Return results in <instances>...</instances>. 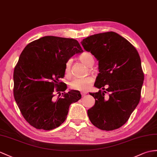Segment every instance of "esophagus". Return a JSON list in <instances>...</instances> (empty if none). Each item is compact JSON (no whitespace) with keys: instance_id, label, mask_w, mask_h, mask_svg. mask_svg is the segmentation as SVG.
I'll list each match as a JSON object with an SVG mask.
<instances>
[{"instance_id":"1","label":"esophagus","mask_w":157,"mask_h":157,"mask_svg":"<svg viewBox=\"0 0 157 157\" xmlns=\"http://www.w3.org/2000/svg\"><path fill=\"white\" fill-rule=\"evenodd\" d=\"M87 94V93L86 92H82L81 93V94H82V96L83 97V96H85V95Z\"/></svg>"}]
</instances>
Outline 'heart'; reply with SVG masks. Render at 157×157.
<instances>
[{
	"instance_id": "1",
	"label": "heart",
	"mask_w": 157,
	"mask_h": 157,
	"mask_svg": "<svg viewBox=\"0 0 157 157\" xmlns=\"http://www.w3.org/2000/svg\"><path fill=\"white\" fill-rule=\"evenodd\" d=\"M79 60L87 67H91L94 64V58L90 52H83L78 56ZM71 60H68L65 64V72L66 76H69L71 74ZM94 81L92 76H86L85 78H75L70 82L69 86L71 89L80 91H86L93 85Z\"/></svg>"
}]
</instances>
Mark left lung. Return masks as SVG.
Listing matches in <instances>:
<instances>
[{"instance_id": "1", "label": "left lung", "mask_w": 157, "mask_h": 157, "mask_svg": "<svg viewBox=\"0 0 157 157\" xmlns=\"http://www.w3.org/2000/svg\"><path fill=\"white\" fill-rule=\"evenodd\" d=\"M85 51L98 61L99 73L94 86L98 93H89L95 104L87 113L94 126L113 131L124 124L138 105L144 73L138 51L129 42L114 32L91 35L81 42ZM109 93V96L105 93Z\"/></svg>"}]
</instances>
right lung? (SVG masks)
I'll return each instance as SVG.
<instances>
[{
  "mask_svg": "<svg viewBox=\"0 0 157 157\" xmlns=\"http://www.w3.org/2000/svg\"><path fill=\"white\" fill-rule=\"evenodd\" d=\"M82 52L75 39L46 36L28 44L21 52L14 70V97L33 127L50 131L59 127L70 105L81 98L78 90L65 93L67 85L60 78L64 76L67 61ZM56 92L61 95L56 99Z\"/></svg>",
  "mask_w": 157,
  "mask_h": 157,
  "instance_id": "1",
  "label": "right lung"
}]
</instances>
